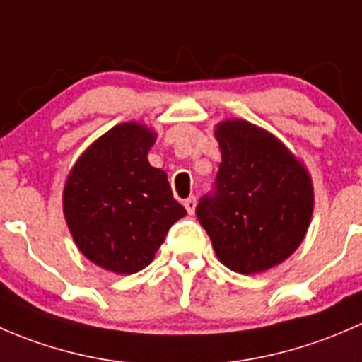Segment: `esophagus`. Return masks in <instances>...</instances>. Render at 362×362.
Instances as JSON below:
<instances>
[{
	"instance_id": "obj_1",
	"label": "esophagus",
	"mask_w": 362,
	"mask_h": 362,
	"mask_svg": "<svg viewBox=\"0 0 362 362\" xmlns=\"http://www.w3.org/2000/svg\"><path fill=\"white\" fill-rule=\"evenodd\" d=\"M182 206L186 207V211H188L189 214H193V213H195V207H197V199H195V197H188V199L182 202Z\"/></svg>"
}]
</instances>
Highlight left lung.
<instances>
[{
	"label": "left lung",
	"mask_w": 362,
	"mask_h": 362,
	"mask_svg": "<svg viewBox=\"0 0 362 362\" xmlns=\"http://www.w3.org/2000/svg\"><path fill=\"white\" fill-rule=\"evenodd\" d=\"M214 135L221 163L197 218L223 266L262 273L303 243L313 213L311 177L274 135L248 121H223Z\"/></svg>",
	"instance_id": "obj_1"
}]
</instances>
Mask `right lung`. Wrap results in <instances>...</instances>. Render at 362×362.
Wrapping results in <instances>:
<instances>
[{"label": "right lung", "instance_id": "obj_1", "mask_svg": "<svg viewBox=\"0 0 362 362\" xmlns=\"http://www.w3.org/2000/svg\"><path fill=\"white\" fill-rule=\"evenodd\" d=\"M155 141L144 124H117L82 153L64 182V220L75 245L116 274L149 266L169 228L186 214L167 174L149 165Z\"/></svg>", "mask_w": 362, "mask_h": 362}]
</instances>
